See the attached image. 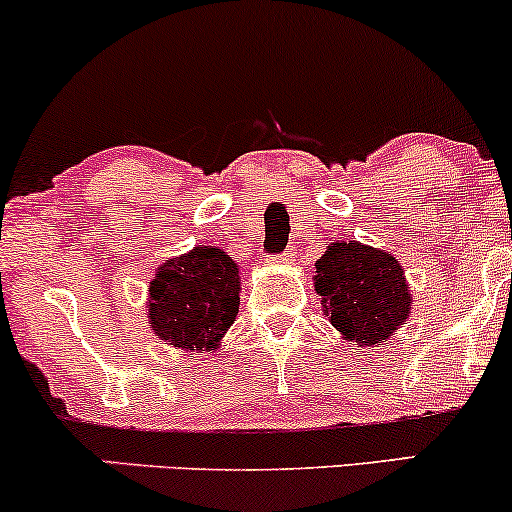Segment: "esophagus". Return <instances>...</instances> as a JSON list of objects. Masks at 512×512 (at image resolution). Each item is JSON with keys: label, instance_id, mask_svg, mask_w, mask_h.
I'll use <instances>...</instances> for the list:
<instances>
[{"label": "esophagus", "instance_id": "34e87169", "mask_svg": "<svg viewBox=\"0 0 512 512\" xmlns=\"http://www.w3.org/2000/svg\"><path fill=\"white\" fill-rule=\"evenodd\" d=\"M269 262H291V252H284V255H269Z\"/></svg>", "mask_w": 512, "mask_h": 512}]
</instances>
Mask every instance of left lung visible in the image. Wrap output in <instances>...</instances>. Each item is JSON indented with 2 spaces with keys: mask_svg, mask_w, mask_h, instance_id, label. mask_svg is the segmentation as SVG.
Returning <instances> with one entry per match:
<instances>
[{
  "mask_svg": "<svg viewBox=\"0 0 512 512\" xmlns=\"http://www.w3.org/2000/svg\"><path fill=\"white\" fill-rule=\"evenodd\" d=\"M315 267V291L346 339L373 346L407 322L409 286L402 267L387 252L356 240L332 243Z\"/></svg>",
  "mask_w": 512,
  "mask_h": 512,
  "instance_id": "8db88e82",
  "label": "left lung"
}]
</instances>
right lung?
<instances>
[{"instance_id":"obj_1","label":"right lung","mask_w":512,"mask_h":512,"mask_svg":"<svg viewBox=\"0 0 512 512\" xmlns=\"http://www.w3.org/2000/svg\"><path fill=\"white\" fill-rule=\"evenodd\" d=\"M238 291V264L219 248H195L158 267L149 325L178 349L214 351L236 320Z\"/></svg>"}]
</instances>
